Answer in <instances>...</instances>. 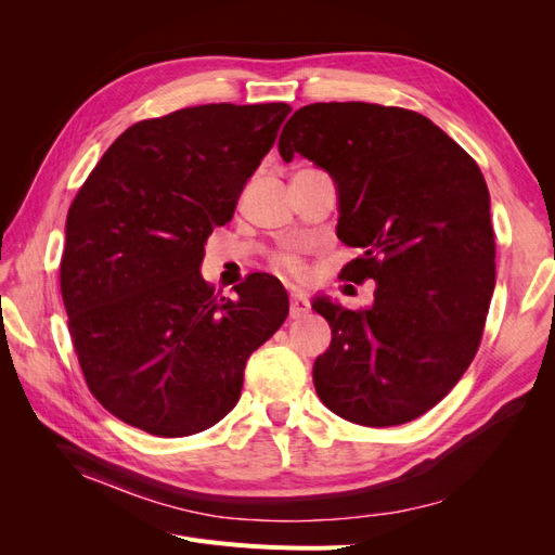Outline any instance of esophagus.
Here are the masks:
<instances>
[{"instance_id": "obj_1", "label": "esophagus", "mask_w": 555, "mask_h": 555, "mask_svg": "<svg viewBox=\"0 0 555 555\" xmlns=\"http://www.w3.org/2000/svg\"><path fill=\"white\" fill-rule=\"evenodd\" d=\"M308 310H310L308 298H306L304 294H300V292H292V294H289V314H292L294 319H298V317H304Z\"/></svg>"}]
</instances>
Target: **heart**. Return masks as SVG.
<instances>
[{
    "label": "heart",
    "instance_id": "obj_1",
    "mask_svg": "<svg viewBox=\"0 0 555 555\" xmlns=\"http://www.w3.org/2000/svg\"><path fill=\"white\" fill-rule=\"evenodd\" d=\"M275 266L282 268V271L287 273H300V259L294 255V251H280V255L275 257Z\"/></svg>",
    "mask_w": 555,
    "mask_h": 555
}]
</instances>
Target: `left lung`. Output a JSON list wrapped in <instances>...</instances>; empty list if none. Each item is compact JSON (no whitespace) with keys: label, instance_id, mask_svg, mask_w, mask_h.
<instances>
[{"label":"left lung","instance_id":"left-lung-1","mask_svg":"<svg viewBox=\"0 0 555 555\" xmlns=\"http://www.w3.org/2000/svg\"><path fill=\"white\" fill-rule=\"evenodd\" d=\"M280 155H304L338 184V238L359 247L343 280H375V304L326 298L333 340L314 361L324 405L386 428L422 416L473 363L495 287L491 198L477 162L422 113L363 102L298 108Z\"/></svg>","mask_w":555,"mask_h":555}]
</instances>
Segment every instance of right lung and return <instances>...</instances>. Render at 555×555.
<instances>
[{"mask_svg": "<svg viewBox=\"0 0 555 555\" xmlns=\"http://www.w3.org/2000/svg\"><path fill=\"white\" fill-rule=\"evenodd\" d=\"M287 104H206L131 125L66 215L60 287L88 389L159 438L215 426L289 298L266 273L215 296L198 266L273 147Z\"/></svg>", "mask_w": 555, "mask_h": 555, "instance_id": "obj_1", "label": "right lung"}]
</instances>
